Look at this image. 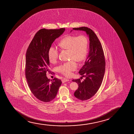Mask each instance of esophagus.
I'll list each match as a JSON object with an SVG mask.
<instances>
[{
	"label": "esophagus",
	"instance_id": "esophagus-1",
	"mask_svg": "<svg viewBox=\"0 0 134 134\" xmlns=\"http://www.w3.org/2000/svg\"><path fill=\"white\" fill-rule=\"evenodd\" d=\"M69 81H70V80H69V79H67V78H64V79H63L62 80V82H65Z\"/></svg>",
	"mask_w": 134,
	"mask_h": 134
}]
</instances>
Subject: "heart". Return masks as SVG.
<instances>
[{"label":"heart","instance_id":"obj_1","mask_svg":"<svg viewBox=\"0 0 134 134\" xmlns=\"http://www.w3.org/2000/svg\"><path fill=\"white\" fill-rule=\"evenodd\" d=\"M88 39L85 36H79L68 35L63 38L59 42L61 49L68 50L69 59L71 60L61 64L57 68V71L63 75L68 76L72 72L77 68L75 62H81L86 58L88 50ZM48 58L50 62H56L59 56V51L57 48L50 47L48 51Z\"/></svg>","mask_w":134,"mask_h":134}]
</instances>
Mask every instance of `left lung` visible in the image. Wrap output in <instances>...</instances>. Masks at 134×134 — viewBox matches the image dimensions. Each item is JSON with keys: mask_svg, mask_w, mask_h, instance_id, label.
Listing matches in <instances>:
<instances>
[{"mask_svg": "<svg viewBox=\"0 0 134 134\" xmlns=\"http://www.w3.org/2000/svg\"><path fill=\"white\" fill-rule=\"evenodd\" d=\"M73 30L85 31L89 37L88 57L79 72L85 79L83 81L80 79L72 80L79 86L74 96L79 100L85 101L92 97L101 86L105 71L104 54L101 42L92 30L86 27L73 28Z\"/></svg>", "mask_w": 134, "mask_h": 134, "instance_id": "1", "label": "left lung"}]
</instances>
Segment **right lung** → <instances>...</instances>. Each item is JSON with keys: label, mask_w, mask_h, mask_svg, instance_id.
Segmentation results:
<instances>
[{"label": "right lung", "mask_w": 134, "mask_h": 134, "mask_svg": "<svg viewBox=\"0 0 134 134\" xmlns=\"http://www.w3.org/2000/svg\"><path fill=\"white\" fill-rule=\"evenodd\" d=\"M65 28H43L36 33L29 45L26 57L25 74L28 86L37 98L49 102L55 98L62 84L60 80L48 79L46 73L50 72L48 58L49 48L56 39L64 33Z\"/></svg>", "instance_id": "obj_1"}]
</instances>
